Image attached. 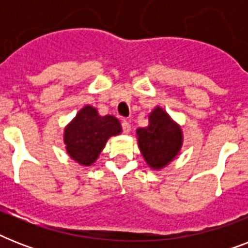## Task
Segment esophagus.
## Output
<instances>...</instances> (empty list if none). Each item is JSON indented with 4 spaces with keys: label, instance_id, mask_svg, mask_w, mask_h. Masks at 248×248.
I'll list each match as a JSON object with an SVG mask.
<instances>
[{
    "label": "esophagus",
    "instance_id": "34e87169",
    "mask_svg": "<svg viewBox=\"0 0 248 248\" xmlns=\"http://www.w3.org/2000/svg\"><path fill=\"white\" fill-rule=\"evenodd\" d=\"M122 130H124V134H128V132L131 131V124H128L127 121H124L122 122Z\"/></svg>",
    "mask_w": 248,
    "mask_h": 248
}]
</instances>
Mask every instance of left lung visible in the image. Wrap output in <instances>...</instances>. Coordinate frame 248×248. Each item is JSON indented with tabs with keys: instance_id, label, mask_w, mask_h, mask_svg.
I'll return each instance as SVG.
<instances>
[{
	"instance_id": "obj_1",
	"label": "left lung",
	"mask_w": 248,
	"mask_h": 248,
	"mask_svg": "<svg viewBox=\"0 0 248 248\" xmlns=\"http://www.w3.org/2000/svg\"><path fill=\"white\" fill-rule=\"evenodd\" d=\"M149 124L136 130L139 149L145 162L153 170H161L180 153L183 131L180 124L161 107L149 113Z\"/></svg>"
}]
</instances>
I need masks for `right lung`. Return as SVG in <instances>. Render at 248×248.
<instances>
[{"label":"right lung","mask_w":248,"mask_h":248,"mask_svg":"<svg viewBox=\"0 0 248 248\" xmlns=\"http://www.w3.org/2000/svg\"><path fill=\"white\" fill-rule=\"evenodd\" d=\"M122 126L114 116H99L96 108L86 105L65 126L64 144L73 161L91 166L110 136L120 135Z\"/></svg>","instance_id":"obj_1"}]
</instances>
